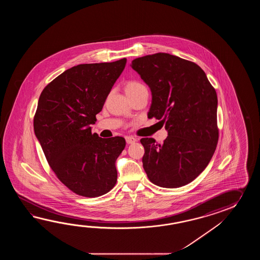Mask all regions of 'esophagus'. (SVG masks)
I'll use <instances>...</instances> for the list:
<instances>
[{
    "mask_svg": "<svg viewBox=\"0 0 260 260\" xmlns=\"http://www.w3.org/2000/svg\"><path fill=\"white\" fill-rule=\"evenodd\" d=\"M125 140H126V143L127 144H134L137 142V138H134V137H131V136L126 137V138H125Z\"/></svg>",
    "mask_w": 260,
    "mask_h": 260,
    "instance_id": "esophagus-1",
    "label": "esophagus"
}]
</instances>
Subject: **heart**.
I'll return each mask as SVG.
<instances>
[{"mask_svg": "<svg viewBox=\"0 0 260 260\" xmlns=\"http://www.w3.org/2000/svg\"><path fill=\"white\" fill-rule=\"evenodd\" d=\"M144 90H147V89L142 83H139L138 81H136V80L129 81L124 85V91L127 94V96H131L133 94L139 93V92L144 91Z\"/></svg>", "mask_w": 260, "mask_h": 260, "instance_id": "obj_1", "label": "heart"}]
</instances>
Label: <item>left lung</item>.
<instances>
[{"label": "left lung", "mask_w": 260, "mask_h": 260, "mask_svg": "<svg viewBox=\"0 0 260 260\" xmlns=\"http://www.w3.org/2000/svg\"><path fill=\"white\" fill-rule=\"evenodd\" d=\"M131 67L151 90L148 117L160 120L168 132L161 144L140 139L144 170L159 187L185 186L205 170L216 150V90L197 64L176 55H145Z\"/></svg>", "instance_id": "1"}]
</instances>
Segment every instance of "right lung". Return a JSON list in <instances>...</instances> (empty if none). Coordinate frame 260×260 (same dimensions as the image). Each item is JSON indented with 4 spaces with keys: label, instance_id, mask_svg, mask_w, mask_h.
Segmentation results:
<instances>
[{
    "label": "right lung",
    "instance_id": "add662e5",
    "mask_svg": "<svg viewBox=\"0 0 260 260\" xmlns=\"http://www.w3.org/2000/svg\"><path fill=\"white\" fill-rule=\"evenodd\" d=\"M126 58L80 64L44 87L34 119V132L55 176L84 197H99L115 186V161L125 147L122 137L92 133L95 115L120 77Z\"/></svg>",
    "mask_w": 260,
    "mask_h": 260
}]
</instances>
